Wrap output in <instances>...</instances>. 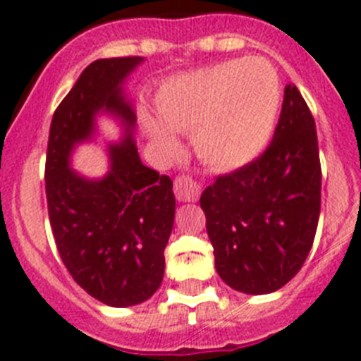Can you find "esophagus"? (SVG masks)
<instances>
[{
    "instance_id": "34e87169",
    "label": "esophagus",
    "mask_w": 361,
    "mask_h": 361,
    "mask_svg": "<svg viewBox=\"0 0 361 361\" xmlns=\"http://www.w3.org/2000/svg\"><path fill=\"white\" fill-rule=\"evenodd\" d=\"M173 190H175V195L180 202H193L199 199V193H201V188L199 184L193 180L190 175H178L175 178V184H173Z\"/></svg>"
}]
</instances>
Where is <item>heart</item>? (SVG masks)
Returning <instances> with one entry per match:
<instances>
[{
    "label": "heart",
    "instance_id": "obj_1",
    "mask_svg": "<svg viewBox=\"0 0 361 361\" xmlns=\"http://www.w3.org/2000/svg\"><path fill=\"white\" fill-rule=\"evenodd\" d=\"M154 103L160 120L144 116L154 144L173 153V130L193 133L199 159L225 171L252 162L269 144L281 110V82L264 59L227 61L169 77Z\"/></svg>",
    "mask_w": 361,
    "mask_h": 361
}]
</instances>
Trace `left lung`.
Wrapping results in <instances>:
<instances>
[{"instance_id": "1", "label": "left lung", "mask_w": 361, "mask_h": 361, "mask_svg": "<svg viewBox=\"0 0 361 361\" xmlns=\"http://www.w3.org/2000/svg\"><path fill=\"white\" fill-rule=\"evenodd\" d=\"M217 275L232 290H281L305 264L321 210V162L314 116L288 85L264 153L219 175L201 195Z\"/></svg>"}]
</instances>
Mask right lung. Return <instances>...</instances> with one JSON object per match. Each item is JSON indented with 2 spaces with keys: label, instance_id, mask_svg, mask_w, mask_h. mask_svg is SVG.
Segmentation results:
<instances>
[{
  "label": "right lung",
  "instance_id": "right-lung-1",
  "mask_svg": "<svg viewBox=\"0 0 361 361\" xmlns=\"http://www.w3.org/2000/svg\"><path fill=\"white\" fill-rule=\"evenodd\" d=\"M142 61L116 56L86 66L56 106L47 140V214L59 255L86 293L114 308L140 305L159 290L175 221L173 183L140 160L136 116L121 92ZM99 109L121 118L126 138L111 146L109 173L88 181L69 168V153L91 137Z\"/></svg>",
  "mask_w": 361,
  "mask_h": 361
}]
</instances>
